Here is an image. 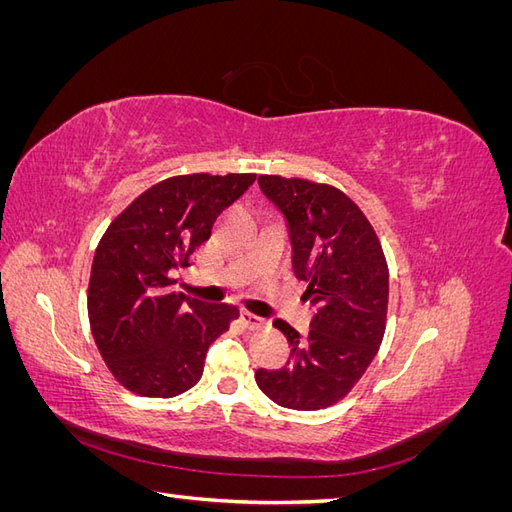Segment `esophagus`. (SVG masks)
I'll return each instance as SVG.
<instances>
[{
  "label": "esophagus",
  "mask_w": 512,
  "mask_h": 512,
  "mask_svg": "<svg viewBox=\"0 0 512 512\" xmlns=\"http://www.w3.org/2000/svg\"><path fill=\"white\" fill-rule=\"evenodd\" d=\"M241 320H243V324H245L247 329H260L262 324H265V318H260V316L252 314V312H247V309H243V312H241Z\"/></svg>",
  "instance_id": "34e87169"
}]
</instances>
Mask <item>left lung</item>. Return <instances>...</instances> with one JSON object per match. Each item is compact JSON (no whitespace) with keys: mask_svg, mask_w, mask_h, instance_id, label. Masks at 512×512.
Returning a JSON list of instances; mask_svg holds the SVG:
<instances>
[{"mask_svg":"<svg viewBox=\"0 0 512 512\" xmlns=\"http://www.w3.org/2000/svg\"><path fill=\"white\" fill-rule=\"evenodd\" d=\"M258 185L282 213L292 271L309 282L314 307L305 337L277 318L290 344L280 369H258L256 384L277 406L318 410L342 399L365 374L382 344L389 269L374 228L352 200L331 185L277 175Z\"/></svg>","mask_w":512,"mask_h":512,"instance_id":"8db88e82","label":"left lung"}]
</instances>
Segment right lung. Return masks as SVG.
<instances>
[{"label":"right lung","instance_id":"right-lung-1","mask_svg":"<svg viewBox=\"0 0 512 512\" xmlns=\"http://www.w3.org/2000/svg\"><path fill=\"white\" fill-rule=\"evenodd\" d=\"M256 175H183L153 185L108 226L89 277V324L113 376L132 393L177 397L239 309L173 290L220 213Z\"/></svg>","mask_w":512,"mask_h":512}]
</instances>
